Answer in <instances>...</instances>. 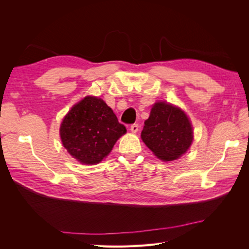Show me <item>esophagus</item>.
Returning <instances> with one entry per match:
<instances>
[{"label":"esophagus","mask_w":249,"mask_h":249,"mask_svg":"<svg viewBox=\"0 0 249 249\" xmlns=\"http://www.w3.org/2000/svg\"><path fill=\"white\" fill-rule=\"evenodd\" d=\"M130 130L132 131V133H137L138 130H139V125L137 124H134L131 125V129Z\"/></svg>","instance_id":"obj_1"}]
</instances>
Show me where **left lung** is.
Wrapping results in <instances>:
<instances>
[{
	"label": "left lung",
	"instance_id": "left-lung-1",
	"mask_svg": "<svg viewBox=\"0 0 249 249\" xmlns=\"http://www.w3.org/2000/svg\"><path fill=\"white\" fill-rule=\"evenodd\" d=\"M141 138L163 161L178 159L187 152L193 140L191 124L185 113L167 103H156L144 122Z\"/></svg>",
	"mask_w": 249,
	"mask_h": 249
}]
</instances>
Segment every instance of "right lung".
Listing matches in <instances>:
<instances>
[{
	"mask_svg": "<svg viewBox=\"0 0 249 249\" xmlns=\"http://www.w3.org/2000/svg\"><path fill=\"white\" fill-rule=\"evenodd\" d=\"M125 132L112 109L94 96L74 105L60 127L63 146L83 164L101 162Z\"/></svg>",
	"mask_w": 249,
	"mask_h": 249,
	"instance_id": "obj_1",
	"label": "right lung"
}]
</instances>
